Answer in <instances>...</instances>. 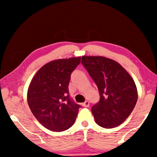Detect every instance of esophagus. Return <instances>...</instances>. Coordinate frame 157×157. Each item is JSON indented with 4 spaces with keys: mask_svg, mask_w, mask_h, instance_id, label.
<instances>
[{
    "mask_svg": "<svg viewBox=\"0 0 157 157\" xmlns=\"http://www.w3.org/2000/svg\"><path fill=\"white\" fill-rule=\"evenodd\" d=\"M84 107H89V101H85V102L82 104Z\"/></svg>",
    "mask_w": 157,
    "mask_h": 157,
    "instance_id": "obj_1",
    "label": "esophagus"
}]
</instances>
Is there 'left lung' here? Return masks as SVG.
I'll use <instances>...</instances> for the list:
<instances>
[{
    "instance_id": "1",
    "label": "left lung",
    "mask_w": 157,
    "mask_h": 157,
    "mask_svg": "<svg viewBox=\"0 0 157 157\" xmlns=\"http://www.w3.org/2000/svg\"><path fill=\"white\" fill-rule=\"evenodd\" d=\"M82 63L100 93V101L91 108L95 123L107 129L120 125L136 104L138 92L134 79L120 63L109 58L82 56Z\"/></svg>"
}]
</instances>
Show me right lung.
<instances>
[{"instance_id":"add662e5","label":"right lung","mask_w":157,"mask_h":157,"mask_svg":"<svg viewBox=\"0 0 157 157\" xmlns=\"http://www.w3.org/2000/svg\"><path fill=\"white\" fill-rule=\"evenodd\" d=\"M80 61V57L51 61L32 79L27 94L29 107L48 129L63 132L75 123L80 106L69 97L68 84Z\"/></svg>"}]
</instances>
